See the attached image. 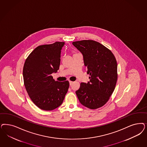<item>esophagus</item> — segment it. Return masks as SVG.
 Returning <instances> with one entry per match:
<instances>
[{
  "label": "esophagus",
  "instance_id": "esophagus-1",
  "mask_svg": "<svg viewBox=\"0 0 147 147\" xmlns=\"http://www.w3.org/2000/svg\"><path fill=\"white\" fill-rule=\"evenodd\" d=\"M73 83H74V82H72V81H69V83H70V85H72Z\"/></svg>",
  "mask_w": 147,
  "mask_h": 147
}]
</instances>
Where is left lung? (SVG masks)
Masks as SVG:
<instances>
[{"instance_id": "8db88e82", "label": "left lung", "mask_w": 147, "mask_h": 147, "mask_svg": "<svg viewBox=\"0 0 147 147\" xmlns=\"http://www.w3.org/2000/svg\"><path fill=\"white\" fill-rule=\"evenodd\" d=\"M83 54L90 82L81 83L76 94L80 103L91 109L99 108L109 100L117 81V64L113 52L92 40L72 42Z\"/></svg>"}]
</instances>
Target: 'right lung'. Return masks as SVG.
<instances>
[{"instance_id": "right-lung-1", "label": "right lung", "mask_w": 147, "mask_h": 147, "mask_svg": "<svg viewBox=\"0 0 147 147\" xmlns=\"http://www.w3.org/2000/svg\"><path fill=\"white\" fill-rule=\"evenodd\" d=\"M64 42L38 46L24 63L23 75L25 89L33 103L50 111L62 104L69 87V81L58 82L51 76L59 69Z\"/></svg>"}]
</instances>
